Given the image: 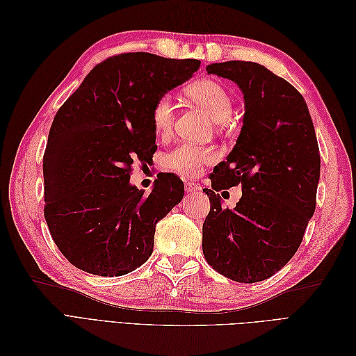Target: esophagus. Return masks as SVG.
I'll use <instances>...</instances> for the list:
<instances>
[{
  "label": "esophagus",
  "instance_id": "esophagus-1",
  "mask_svg": "<svg viewBox=\"0 0 356 356\" xmlns=\"http://www.w3.org/2000/svg\"><path fill=\"white\" fill-rule=\"evenodd\" d=\"M184 188H186L187 193H195V191L200 190V184H199V182H195V181H188V182H186Z\"/></svg>",
  "mask_w": 356,
  "mask_h": 356
}]
</instances>
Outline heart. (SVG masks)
I'll return each mask as SVG.
<instances>
[{
    "label": "heart",
    "instance_id": "heart-1",
    "mask_svg": "<svg viewBox=\"0 0 356 356\" xmlns=\"http://www.w3.org/2000/svg\"><path fill=\"white\" fill-rule=\"evenodd\" d=\"M188 98L207 110L215 122L229 120L233 111V102L229 92L218 81L202 79L187 88ZM175 102L169 93L161 95L152 108V122L159 136L166 138L175 122ZM218 159L217 152L211 147H202L188 143L175 145L165 154L163 163L168 169L184 177L199 175L202 169Z\"/></svg>",
    "mask_w": 356,
    "mask_h": 356
}]
</instances>
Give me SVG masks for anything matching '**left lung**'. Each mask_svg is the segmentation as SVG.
<instances>
[{
  "label": "left lung",
  "instance_id": "1",
  "mask_svg": "<svg viewBox=\"0 0 356 356\" xmlns=\"http://www.w3.org/2000/svg\"><path fill=\"white\" fill-rule=\"evenodd\" d=\"M208 74L239 86L245 99L241 135L227 160L213 168L211 211L202 250L220 275L242 284L273 276L293 258L315 212L321 156L301 93L255 62L211 63ZM243 186L233 210L218 191Z\"/></svg>",
  "mask_w": 356,
  "mask_h": 356
}]
</instances>
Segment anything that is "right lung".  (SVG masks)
<instances>
[{
    "mask_svg": "<svg viewBox=\"0 0 356 356\" xmlns=\"http://www.w3.org/2000/svg\"><path fill=\"white\" fill-rule=\"evenodd\" d=\"M196 59L122 53L98 63L63 102L44 157V218L59 251L80 270L122 276L153 252L156 224L181 202L184 184L159 174L149 195L129 184L134 161L153 160L152 108L188 80Z\"/></svg>",
    "mask_w": 356,
    "mask_h": 356,
    "instance_id": "obj_1",
    "label": "right lung"
}]
</instances>
